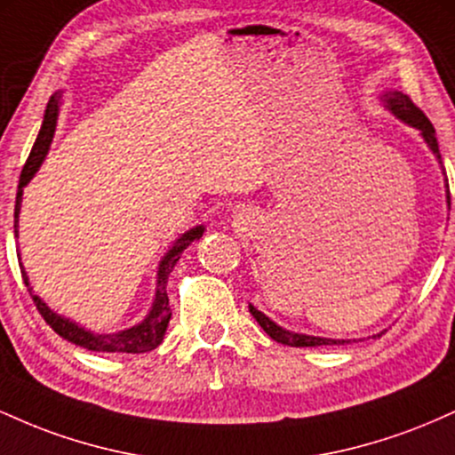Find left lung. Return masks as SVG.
I'll return each mask as SVG.
<instances>
[{"label": "left lung", "mask_w": 455, "mask_h": 455, "mask_svg": "<svg viewBox=\"0 0 455 455\" xmlns=\"http://www.w3.org/2000/svg\"><path fill=\"white\" fill-rule=\"evenodd\" d=\"M385 104V108L394 115L395 119H400L402 124H406V126L415 128L417 132H419V137L424 139V143L427 145V149L435 154V158L438 160V166H441L443 175H445V169H443V160H441V154H438V143H436V132H435V126L430 124V119L426 117L424 113L419 111V108L415 107V104L411 102L409 96H404L402 92H385L383 98H380ZM445 196H447V210H451V201H449V184H447V177H445ZM250 307V315L257 318V323L260 327H263V331L267 333L271 340L284 344V347H329V344H348V342H357V340H348V338H323V336H307V333H299V331H291V329H284L280 327L278 323H274L267 315H263V312L257 310L252 304L248 306ZM385 331L380 333H374L372 338H380Z\"/></svg>", "instance_id": "obj_1"}]
</instances>
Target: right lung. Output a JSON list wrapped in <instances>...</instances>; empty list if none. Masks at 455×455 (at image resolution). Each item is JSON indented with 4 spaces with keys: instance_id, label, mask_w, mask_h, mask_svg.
Wrapping results in <instances>:
<instances>
[{
    "instance_id": "right-lung-1",
    "label": "right lung",
    "mask_w": 455,
    "mask_h": 455,
    "mask_svg": "<svg viewBox=\"0 0 455 455\" xmlns=\"http://www.w3.org/2000/svg\"><path fill=\"white\" fill-rule=\"evenodd\" d=\"M60 104H61V92H55L53 96H51L49 104H46L43 128H40L38 139H36L34 148H31L28 162H25L23 173H20L17 205H14V235H17V237H19V213H20V201H23V188L34 180V175L38 173V169L43 166L46 154H49L51 143H53V137H55L57 117H60ZM203 233H205V227L198 224V227L190 228V231L181 233L180 237L169 245L164 257L160 259L158 271H156V297L154 301H151L149 312L145 315L143 321L137 323V325L126 327L122 329V331H115V333H96L92 331V329L78 325V323L72 321V318L55 312L53 307L46 304L43 297L34 293V286L29 284L28 271L23 269V263L19 265H20V274H23L25 286H28L36 307H38L40 315L44 316V321L53 327V331L60 333L64 340L76 344V347L87 348V351H98V353H145V351H151V348H156L162 340H164L166 327H169L171 306H169V295H166V284H169L171 271H173L175 263L180 260L181 252H184L192 242L201 239ZM17 254L20 259V250H17Z\"/></svg>"
}]
</instances>
